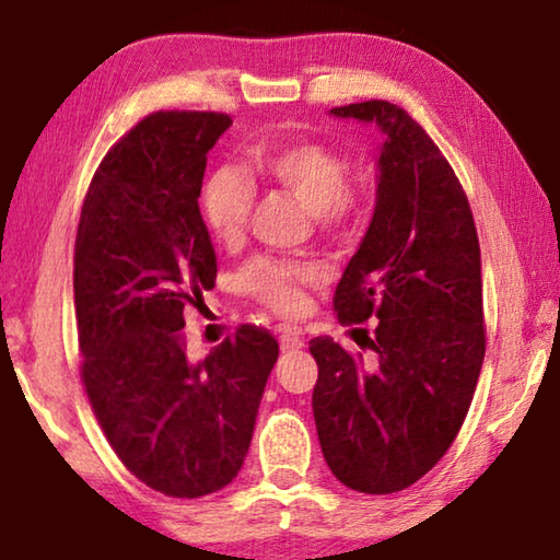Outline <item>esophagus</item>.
<instances>
[{
	"instance_id": "obj_1",
	"label": "esophagus",
	"mask_w": 560,
	"mask_h": 560,
	"mask_svg": "<svg viewBox=\"0 0 560 560\" xmlns=\"http://www.w3.org/2000/svg\"><path fill=\"white\" fill-rule=\"evenodd\" d=\"M279 346H281V350H284V353H296V350L304 348V340H302L300 332L292 330V327H284V330H281V335H279Z\"/></svg>"
}]
</instances>
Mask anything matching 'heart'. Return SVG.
I'll return each instance as SVG.
<instances>
[{
	"label": "heart",
	"mask_w": 560,
	"mask_h": 560,
	"mask_svg": "<svg viewBox=\"0 0 560 560\" xmlns=\"http://www.w3.org/2000/svg\"><path fill=\"white\" fill-rule=\"evenodd\" d=\"M245 176L276 186L315 214L319 228H340L361 212V191L346 182V163L330 148L307 140L253 148ZM253 191L233 171H218L202 189V214L212 237L237 245L248 228ZM315 273L287 260L256 258L241 271L245 294L281 315H300L307 307V287Z\"/></svg>",
	"instance_id": "obj_1"
}]
</instances>
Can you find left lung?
<instances>
[{"label":"left lung","mask_w":560,"mask_h":560,"mask_svg":"<svg viewBox=\"0 0 560 560\" xmlns=\"http://www.w3.org/2000/svg\"><path fill=\"white\" fill-rule=\"evenodd\" d=\"M330 115L382 132L374 214L332 296L342 323L378 327L369 363L310 340L312 412L335 479L392 494L445 456L471 407L487 346L479 235L451 163L405 109L371 100Z\"/></svg>","instance_id":"1"}]
</instances>
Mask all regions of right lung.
<instances>
[{"instance_id": "right-lung-1", "label": "right lung", "mask_w": 560, "mask_h": 560, "mask_svg": "<svg viewBox=\"0 0 560 560\" xmlns=\"http://www.w3.org/2000/svg\"><path fill=\"white\" fill-rule=\"evenodd\" d=\"M233 119L155 112L104 155L73 253L81 382L115 453L161 494L228 487L248 456L279 342L241 325L186 355L184 312L218 276L199 191L207 153Z\"/></svg>"}]
</instances>
